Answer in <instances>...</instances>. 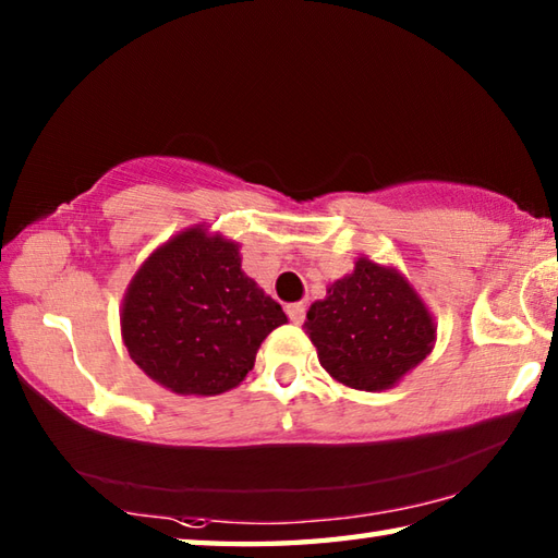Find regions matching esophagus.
I'll list each match as a JSON object with an SVG mask.
<instances>
[{"mask_svg": "<svg viewBox=\"0 0 558 558\" xmlns=\"http://www.w3.org/2000/svg\"><path fill=\"white\" fill-rule=\"evenodd\" d=\"M305 310H307L305 302H292V305L286 307V313H288V317L292 319V323L300 325L302 319H305Z\"/></svg>", "mask_w": 558, "mask_h": 558, "instance_id": "obj_1", "label": "esophagus"}]
</instances>
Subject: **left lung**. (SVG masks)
<instances>
[{
  "mask_svg": "<svg viewBox=\"0 0 558 558\" xmlns=\"http://www.w3.org/2000/svg\"><path fill=\"white\" fill-rule=\"evenodd\" d=\"M305 335L323 369L356 391L393 389L436 344V319L396 266L366 256L307 310Z\"/></svg>",
  "mask_w": 558,
  "mask_h": 558,
  "instance_id": "1",
  "label": "left lung"
}]
</instances>
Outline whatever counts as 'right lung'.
<instances>
[{
	"instance_id": "add662e5",
	"label": "right lung",
	"mask_w": 558,
	"mask_h": 558,
	"mask_svg": "<svg viewBox=\"0 0 558 558\" xmlns=\"http://www.w3.org/2000/svg\"><path fill=\"white\" fill-rule=\"evenodd\" d=\"M288 317L241 268V245L194 223L149 253L122 295L120 335L155 384L179 396L239 386Z\"/></svg>"
}]
</instances>
